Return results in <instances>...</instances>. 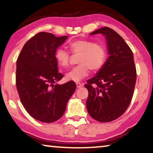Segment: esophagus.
Returning a JSON list of instances; mask_svg holds the SVG:
<instances>
[{
	"mask_svg": "<svg viewBox=\"0 0 153 153\" xmlns=\"http://www.w3.org/2000/svg\"><path fill=\"white\" fill-rule=\"evenodd\" d=\"M83 86H84V84H82V83H76V86H77V88H82Z\"/></svg>",
	"mask_w": 153,
	"mask_h": 153,
	"instance_id": "obj_1",
	"label": "esophagus"
}]
</instances>
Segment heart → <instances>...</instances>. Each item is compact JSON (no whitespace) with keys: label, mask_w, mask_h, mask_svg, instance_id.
I'll list each match as a JSON object with an SVG mask.
<instances>
[{"label":"heart","mask_w":153,"mask_h":153,"mask_svg":"<svg viewBox=\"0 0 153 153\" xmlns=\"http://www.w3.org/2000/svg\"><path fill=\"white\" fill-rule=\"evenodd\" d=\"M74 55H79L77 59L78 65L74 67L66 74L69 81L79 82L88 76L91 69L93 71L100 70L105 63L107 52L104 46L87 40H76L69 45ZM56 63L61 67L66 68L70 62V53L62 48H57L55 53Z\"/></svg>","instance_id":"b5f03b06"}]
</instances>
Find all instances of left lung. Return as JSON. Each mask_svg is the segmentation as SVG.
I'll return each instance as SVG.
<instances>
[{
	"label": "left lung",
	"instance_id": "8db88e82",
	"mask_svg": "<svg viewBox=\"0 0 153 153\" xmlns=\"http://www.w3.org/2000/svg\"><path fill=\"white\" fill-rule=\"evenodd\" d=\"M102 33L107 39L108 56L97 75L87 81L86 107L99 122H110L123 115L132 99L136 69L131 48L120 35L108 27L90 34Z\"/></svg>",
	"mask_w": 153,
	"mask_h": 153
}]
</instances>
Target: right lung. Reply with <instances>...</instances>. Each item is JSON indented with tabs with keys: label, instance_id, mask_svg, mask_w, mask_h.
Masks as SVG:
<instances>
[{
	"label": "right lung",
	"instance_id": "right-lung-1",
	"mask_svg": "<svg viewBox=\"0 0 153 153\" xmlns=\"http://www.w3.org/2000/svg\"><path fill=\"white\" fill-rule=\"evenodd\" d=\"M67 38L38 33L25 44L17 58L16 86L20 100L27 112L42 122L59 120L76 88L74 81L55 84L63 77L58 72L55 53Z\"/></svg>",
	"mask_w": 153,
	"mask_h": 153
}]
</instances>
